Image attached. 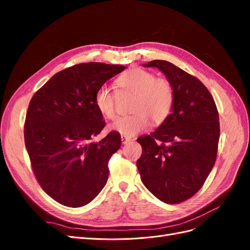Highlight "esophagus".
I'll use <instances>...</instances> for the list:
<instances>
[{
	"label": "esophagus",
	"instance_id": "1",
	"mask_svg": "<svg viewBox=\"0 0 250 250\" xmlns=\"http://www.w3.org/2000/svg\"><path fill=\"white\" fill-rule=\"evenodd\" d=\"M121 141H122V144H127V143H129V142L131 141V139L127 138V137H124V135H122V137H121Z\"/></svg>",
	"mask_w": 250,
	"mask_h": 250
}]
</instances>
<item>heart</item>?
I'll return each instance as SVG.
<instances>
[{"label":"heart","mask_w":250,"mask_h":250,"mask_svg":"<svg viewBox=\"0 0 250 250\" xmlns=\"http://www.w3.org/2000/svg\"><path fill=\"white\" fill-rule=\"evenodd\" d=\"M122 92L134 95L131 104L132 115L121 117L110 125L111 130L131 138L146 130L152 120L154 124H161L171 111L174 94L171 83L163 78H156L153 73L134 67L124 73L117 80ZM117 96L111 88L103 84L97 89L95 105L101 115L106 119L116 116Z\"/></svg>","instance_id":"b5f03b06"}]
</instances>
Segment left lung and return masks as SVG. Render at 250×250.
Masks as SVG:
<instances>
[{
  "label": "left lung",
  "instance_id": "obj_1",
  "mask_svg": "<svg viewBox=\"0 0 250 250\" xmlns=\"http://www.w3.org/2000/svg\"><path fill=\"white\" fill-rule=\"evenodd\" d=\"M156 67L171 83V113L156 129L138 139L141 179L156 198L169 204L197 193L213 169L220 138L219 115L203 83L166 60L143 64Z\"/></svg>",
  "mask_w": 250,
  "mask_h": 250
}]
</instances>
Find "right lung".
Wrapping results in <instances>:
<instances>
[{"mask_svg": "<svg viewBox=\"0 0 250 250\" xmlns=\"http://www.w3.org/2000/svg\"><path fill=\"white\" fill-rule=\"evenodd\" d=\"M124 65L85 62L56 73L30 101L25 145L35 177L50 197L70 208L94 200L108 179V160L121 147L95 105L97 89Z\"/></svg>", "mask_w": 250, "mask_h": 250, "instance_id": "add662e5", "label": "right lung"}]
</instances>
